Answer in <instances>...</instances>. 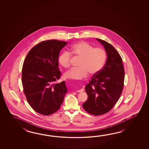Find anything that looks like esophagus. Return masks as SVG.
<instances>
[{
    "label": "esophagus",
    "instance_id": "obj_1",
    "mask_svg": "<svg viewBox=\"0 0 149 149\" xmlns=\"http://www.w3.org/2000/svg\"><path fill=\"white\" fill-rule=\"evenodd\" d=\"M84 89L81 88V89H80V90H78V91H77V92H78V93H80V92H82L84 91Z\"/></svg>",
    "mask_w": 149,
    "mask_h": 149
}]
</instances>
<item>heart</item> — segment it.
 <instances>
[{"label":"heart","instance_id":"obj_1","mask_svg":"<svg viewBox=\"0 0 149 149\" xmlns=\"http://www.w3.org/2000/svg\"><path fill=\"white\" fill-rule=\"evenodd\" d=\"M70 49L72 54L80 57L81 60L79 63L80 68H72L64 74L66 78L78 80L85 78L89 73L91 76H94L101 70L104 65L107 54L102 48H94L85 41H80L72 45ZM70 54L68 51L61 53L58 62L61 66L65 68L70 67Z\"/></svg>","mask_w":149,"mask_h":149}]
</instances>
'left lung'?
Listing matches in <instances>:
<instances>
[{
  "label": "left lung",
  "mask_w": 149,
  "mask_h": 149,
  "mask_svg": "<svg viewBox=\"0 0 149 149\" xmlns=\"http://www.w3.org/2000/svg\"><path fill=\"white\" fill-rule=\"evenodd\" d=\"M96 39L104 46L108 57L104 67L92 77L86 86L88 99L82 107L86 112L94 116L105 114L113 108L123 92L125 79L120 54L108 42Z\"/></svg>",
  "instance_id": "obj_1"
}]
</instances>
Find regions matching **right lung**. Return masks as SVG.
Returning <instances> with one entry per match:
<instances>
[{
  "mask_svg": "<svg viewBox=\"0 0 149 149\" xmlns=\"http://www.w3.org/2000/svg\"><path fill=\"white\" fill-rule=\"evenodd\" d=\"M67 42L48 40L29 51L22 70L23 92L29 105L39 114L48 116L60 108L68 90L60 78L58 56Z\"/></svg>",
  "mask_w": 149,
  "mask_h": 149,
  "instance_id": "1",
  "label": "right lung"
}]
</instances>
